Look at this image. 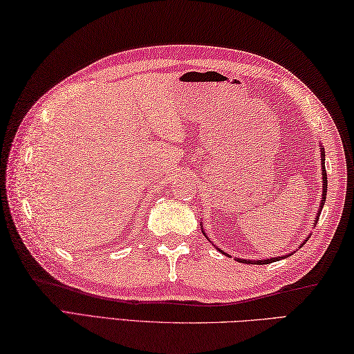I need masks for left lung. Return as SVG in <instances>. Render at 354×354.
I'll list each match as a JSON object with an SVG mask.
<instances>
[{"label": "left lung", "mask_w": 354, "mask_h": 354, "mask_svg": "<svg viewBox=\"0 0 354 354\" xmlns=\"http://www.w3.org/2000/svg\"><path fill=\"white\" fill-rule=\"evenodd\" d=\"M320 162H322V179H324V184H322V203H320V207H319V212L322 210V207H324V203H325V199H326V184H328V179H326V170H325V151L324 150H320ZM320 216V214H317V218ZM317 218H316V223H317ZM205 235V234H204ZM205 239H207V235H205ZM306 241V240H305ZM305 243H301V246H304ZM218 249V248H216ZM223 252V250H221ZM224 254V252H223ZM227 255V254H226ZM281 259H285V257H281ZM277 260H280V257H274V259H268V260H244V259H236V261H240V263H248V265H254V263H257V265H269V263H272V261H277Z\"/></svg>", "instance_id": "8db88e82"}]
</instances>
